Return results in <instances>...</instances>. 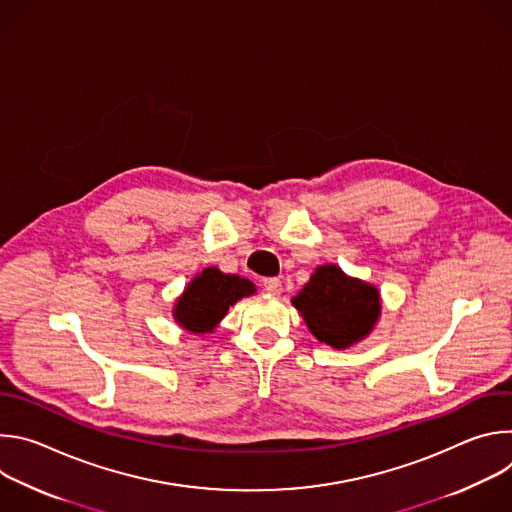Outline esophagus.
<instances>
[{
	"instance_id": "esophagus-1",
	"label": "esophagus",
	"mask_w": 512,
	"mask_h": 512,
	"mask_svg": "<svg viewBox=\"0 0 512 512\" xmlns=\"http://www.w3.org/2000/svg\"><path fill=\"white\" fill-rule=\"evenodd\" d=\"M263 287L269 291V294H279L281 291V281L277 277H265Z\"/></svg>"
}]
</instances>
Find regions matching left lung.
<instances>
[{
    "label": "left lung",
    "instance_id": "left-lung-1",
    "mask_svg": "<svg viewBox=\"0 0 512 512\" xmlns=\"http://www.w3.org/2000/svg\"><path fill=\"white\" fill-rule=\"evenodd\" d=\"M291 304L316 340L344 350L367 338L383 312L377 285L346 275L338 265L316 267L310 281Z\"/></svg>",
    "mask_w": 512,
    "mask_h": 512
}]
</instances>
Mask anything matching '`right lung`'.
I'll list each match as a JSON object with an SVG mask.
<instances>
[{
    "label": "right lung",
    "instance_id": "right-lung-1",
    "mask_svg": "<svg viewBox=\"0 0 512 512\" xmlns=\"http://www.w3.org/2000/svg\"><path fill=\"white\" fill-rule=\"evenodd\" d=\"M257 287L241 275L206 267L192 277L180 298L174 302L176 324L190 334H210L239 300L253 296Z\"/></svg>",
    "mask_w": 512,
    "mask_h": 512
}]
</instances>
